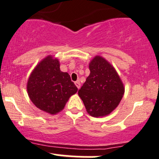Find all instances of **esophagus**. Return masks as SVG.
<instances>
[{
    "label": "esophagus",
    "mask_w": 159,
    "mask_h": 159,
    "mask_svg": "<svg viewBox=\"0 0 159 159\" xmlns=\"http://www.w3.org/2000/svg\"><path fill=\"white\" fill-rule=\"evenodd\" d=\"M75 84H76V87H77L78 89H80V83L79 80H77V81L75 82Z\"/></svg>",
    "instance_id": "obj_1"
}]
</instances>
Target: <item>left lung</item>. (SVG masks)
Returning a JSON list of instances; mask_svg holds the SVG:
<instances>
[{
	"label": "left lung",
	"mask_w": 159,
	"mask_h": 159,
	"mask_svg": "<svg viewBox=\"0 0 159 159\" xmlns=\"http://www.w3.org/2000/svg\"><path fill=\"white\" fill-rule=\"evenodd\" d=\"M89 68L90 73L78 94L89 115L104 117L120 103L125 93L124 83L114 67L102 56H96Z\"/></svg>",
	"instance_id": "left-lung-1"
}]
</instances>
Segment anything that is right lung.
Returning <instances> with one entry per match:
<instances>
[{"mask_svg":"<svg viewBox=\"0 0 159 159\" xmlns=\"http://www.w3.org/2000/svg\"><path fill=\"white\" fill-rule=\"evenodd\" d=\"M59 59L48 56L37 64L27 83L28 97L39 109L50 114L62 111L78 89L68 73L60 70Z\"/></svg>","mask_w":159,"mask_h":159,"instance_id":"obj_1","label":"right lung"}]
</instances>
